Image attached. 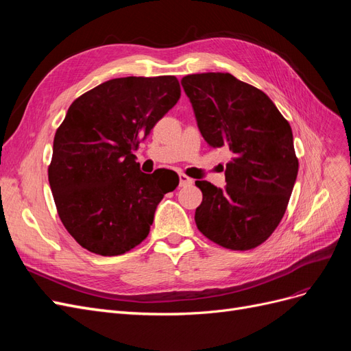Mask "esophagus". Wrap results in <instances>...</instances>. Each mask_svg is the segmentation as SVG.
<instances>
[{"label":"esophagus","mask_w":351,"mask_h":351,"mask_svg":"<svg viewBox=\"0 0 351 351\" xmlns=\"http://www.w3.org/2000/svg\"><path fill=\"white\" fill-rule=\"evenodd\" d=\"M193 183V180L190 178V177H187L186 174H180V186H189V184H192Z\"/></svg>","instance_id":"1"}]
</instances>
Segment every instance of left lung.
Returning a JSON list of instances; mask_svg holds the SVG:
<instances>
[{"label": "left lung", "mask_w": 351, "mask_h": 351, "mask_svg": "<svg viewBox=\"0 0 351 351\" xmlns=\"http://www.w3.org/2000/svg\"><path fill=\"white\" fill-rule=\"evenodd\" d=\"M182 86L206 143L232 155L226 189L196 182V226L226 249L258 247L282 219L299 171L291 127L267 93L230 73L189 74Z\"/></svg>", "instance_id": "8db88e82"}]
</instances>
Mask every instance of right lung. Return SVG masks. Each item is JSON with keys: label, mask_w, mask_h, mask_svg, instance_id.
I'll return each instance as SVG.
<instances>
[{"label": "right lung", "mask_w": 351, "mask_h": 351, "mask_svg": "<svg viewBox=\"0 0 351 351\" xmlns=\"http://www.w3.org/2000/svg\"><path fill=\"white\" fill-rule=\"evenodd\" d=\"M174 76L119 77L74 101L56 132L48 180L62 226L82 247L117 256L141 244L171 169L141 171L133 151L180 99Z\"/></svg>", "instance_id": "1"}]
</instances>
